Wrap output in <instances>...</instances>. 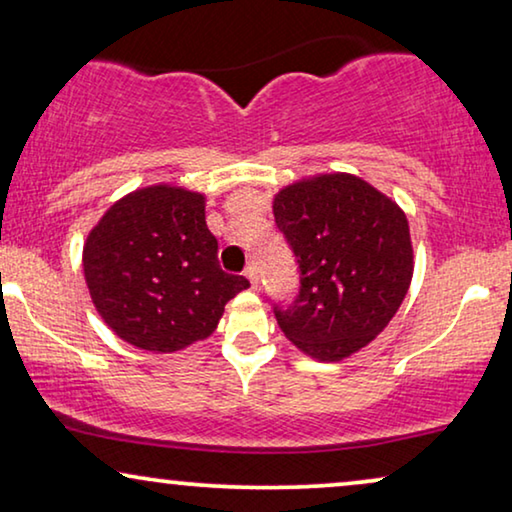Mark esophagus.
<instances>
[{
  "label": "esophagus",
  "mask_w": 512,
  "mask_h": 512,
  "mask_svg": "<svg viewBox=\"0 0 512 512\" xmlns=\"http://www.w3.org/2000/svg\"><path fill=\"white\" fill-rule=\"evenodd\" d=\"M244 275H247V279L251 282V286H258V268H256V263H249L247 265V270H244Z\"/></svg>",
  "instance_id": "34e87169"
}]
</instances>
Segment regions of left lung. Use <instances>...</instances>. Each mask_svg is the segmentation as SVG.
Segmentation results:
<instances>
[{"label": "left lung", "mask_w": 512, "mask_h": 512, "mask_svg": "<svg viewBox=\"0 0 512 512\" xmlns=\"http://www.w3.org/2000/svg\"><path fill=\"white\" fill-rule=\"evenodd\" d=\"M272 214L296 256L300 289L277 324L300 352L342 361L384 331L412 279L403 209L354 174L335 172L282 188Z\"/></svg>", "instance_id": "obj_1"}]
</instances>
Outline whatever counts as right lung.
<instances>
[{"label": "right lung", "mask_w": 512, "mask_h": 512, "mask_svg": "<svg viewBox=\"0 0 512 512\" xmlns=\"http://www.w3.org/2000/svg\"><path fill=\"white\" fill-rule=\"evenodd\" d=\"M205 195L158 184L114 202L83 244L90 298L111 331L139 349L179 352L205 340L249 286L219 265Z\"/></svg>", "instance_id": "obj_1"}]
</instances>
